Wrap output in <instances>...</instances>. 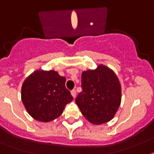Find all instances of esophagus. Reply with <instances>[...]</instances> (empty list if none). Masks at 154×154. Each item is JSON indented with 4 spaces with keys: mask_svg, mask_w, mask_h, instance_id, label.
Segmentation results:
<instances>
[{
    "mask_svg": "<svg viewBox=\"0 0 154 154\" xmlns=\"http://www.w3.org/2000/svg\"><path fill=\"white\" fill-rule=\"evenodd\" d=\"M71 94H72V96H73V98H75L76 97V94H77V92H76V90L73 89L71 91Z\"/></svg>",
    "mask_w": 154,
    "mask_h": 154,
    "instance_id": "esophagus-1",
    "label": "esophagus"
}]
</instances>
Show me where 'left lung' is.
Returning a JSON list of instances; mask_svg holds the SVG:
<instances>
[{
    "label": "left lung",
    "instance_id": "1",
    "mask_svg": "<svg viewBox=\"0 0 154 154\" xmlns=\"http://www.w3.org/2000/svg\"><path fill=\"white\" fill-rule=\"evenodd\" d=\"M81 88L76 103L82 115L93 124L111 120L121 102L120 84L113 71L102 65L94 70L85 71Z\"/></svg>",
    "mask_w": 154,
    "mask_h": 154
}]
</instances>
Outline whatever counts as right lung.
<instances>
[{
  "instance_id": "add662e5",
  "label": "right lung",
  "mask_w": 154,
  "mask_h": 154,
  "mask_svg": "<svg viewBox=\"0 0 154 154\" xmlns=\"http://www.w3.org/2000/svg\"><path fill=\"white\" fill-rule=\"evenodd\" d=\"M66 77L54 70H37L25 80L21 98L32 118L50 122L62 115L73 99L66 88Z\"/></svg>"
}]
</instances>
